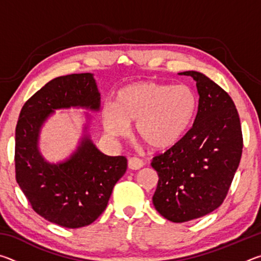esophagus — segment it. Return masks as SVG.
<instances>
[{"label":"esophagus","mask_w":261,"mask_h":261,"mask_svg":"<svg viewBox=\"0 0 261 261\" xmlns=\"http://www.w3.org/2000/svg\"><path fill=\"white\" fill-rule=\"evenodd\" d=\"M127 166H129L130 169H132V170H138L144 166V162H143V160H140L139 158L134 156V158L129 159V161H127Z\"/></svg>","instance_id":"esophagus-1"}]
</instances>
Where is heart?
Instances as JSON below:
<instances>
[{
    "instance_id": "heart-1",
    "label": "heart",
    "mask_w": 261,
    "mask_h": 261,
    "mask_svg": "<svg viewBox=\"0 0 261 261\" xmlns=\"http://www.w3.org/2000/svg\"><path fill=\"white\" fill-rule=\"evenodd\" d=\"M197 96L187 85L138 82L118 91L115 105H106L102 120L112 136H124L129 124L141 143L152 149L171 147L189 129Z\"/></svg>"
}]
</instances>
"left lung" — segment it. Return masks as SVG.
<instances>
[{"mask_svg": "<svg viewBox=\"0 0 261 261\" xmlns=\"http://www.w3.org/2000/svg\"><path fill=\"white\" fill-rule=\"evenodd\" d=\"M178 74L196 82V118L187 134L151 163L159 176L153 205L176 223L201 218L222 204L243 148L240 116L227 92L201 72Z\"/></svg>", "mask_w": 261, "mask_h": 261, "instance_id": "obj_1", "label": "left lung"}]
</instances>
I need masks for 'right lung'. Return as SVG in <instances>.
I'll return each instance as SVG.
<instances>
[{
  "label": "right lung",
  "mask_w": 261,
  "mask_h": 261,
  "mask_svg": "<svg viewBox=\"0 0 261 261\" xmlns=\"http://www.w3.org/2000/svg\"><path fill=\"white\" fill-rule=\"evenodd\" d=\"M100 99L92 73L57 77L26 101L17 122V183L34 212L65 228L88 226L102 214L114 185L125 173L127 160L100 152L87 134V125L76 151L62 162L50 163L42 156L39 137L56 109L98 112Z\"/></svg>",
  "instance_id": "1"
}]
</instances>
